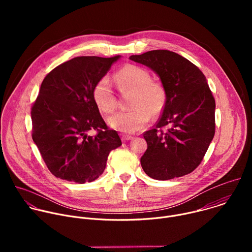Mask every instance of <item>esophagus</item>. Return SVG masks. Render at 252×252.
Segmentation results:
<instances>
[{"instance_id":"34e87169","label":"esophagus","mask_w":252,"mask_h":252,"mask_svg":"<svg viewBox=\"0 0 252 252\" xmlns=\"http://www.w3.org/2000/svg\"><path fill=\"white\" fill-rule=\"evenodd\" d=\"M132 138H133V136H131V135H128V134H122V140H123V141L130 140V139H132Z\"/></svg>"}]
</instances>
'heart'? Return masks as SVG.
<instances>
[{
  "label": "heart",
  "instance_id": "obj_1",
  "mask_svg": "<svg viewBox=\"0 0 252 252\" xmlns=\"http://www.w3.org/2000/svg\"><path fill=\"white\" fill-rule=\"evenodd\" d=\"M115 81L121 92H131L128 111L120 112L109 119V125L120 131L132 133L139 130L152 117L158 116L166 101L163 86L152 81L149 71L134 64H127L115 75ZM93 99L97 109L104 114H112L117 99L107 77L100 78L94 86Z\"/></svg>",
  "mask_w": 252,
  "mask_h": 252
}]
</instances>
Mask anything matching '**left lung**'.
<instances>
[{"label": "left lung", "mask_w": 252, "mask_h": 252, "mask_svg": "<svg viewBox=\"0 0 252 252\" xmlns=\"http://www.w3.org/2000/svg\"><path fill=\"white\" fill-rule=\"evenodd\" d=\"M129 60L156 71L166 93L161 117L155 128L143 132L148 150L140 158L142 169L158 181L190 173L200 164L215 132V100L204 75L188 59L167 50Z\"/></svg>", "instance_id": "obj_1"}]
</instances>
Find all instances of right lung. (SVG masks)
<instances>
[{"label": "right lung", "mask_w": 252, "mask_h": 252, "mask_svg": "<svg viewBox=\"0 0 252 252\" xmlns=\"http://www.w3.org/2000/svg\"><path fill=\"white\" fill-rule=\"evenodd\" d=\"M120 57H77L44 79L32 106V137L56 177L77 184L94 182L103 172L111 151L122 146L92 95L94 84ZM91 130L96 134L89 135Z\"/></svg>", "instance_id": "1"}]
</instances>
